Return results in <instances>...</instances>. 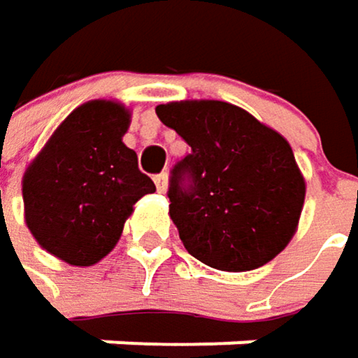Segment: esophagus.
<instances>
[{"label":"esophagus","instance_id":"obj_1","mask_svg":"<svg viewBox=\"0 0 358 358\" xmlns=\"http://www.w3.org/2000/svg\"><path fill=\"white\" fill-rule=\"evenodd\" d=\"M154 183H156V189H158V192H166V187H169V175H166V173L156 175V177H154Z\"/></svg>","mask_w":358,"mask_h":358}]
</instances>
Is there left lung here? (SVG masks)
Segmentation results:
<instances>
[{
  "label": "left lung",
  "mask_w": 358,
  "mask_h": 358,
  "mask_svg": "<svg viewBox=\"0 0 358 358\" xmlns=\"http://www.w3.org/2000/svg\"><path fill=\"white\" fill-rule=\"evenodd\" d=\"M156 114L192 148L169 185L185 250L236 273L273 261L296 234L306 192L289 143L227 101H171Z\"/></svg>",
  "instance_id": "8db88e82"
}]
</instances>
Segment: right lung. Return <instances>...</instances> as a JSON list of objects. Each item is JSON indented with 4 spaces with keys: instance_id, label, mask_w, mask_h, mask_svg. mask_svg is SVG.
<instances>
[{
    "instance_id": "right-lung-1",
    "label": "right lung",
    "mask_w": 358,
    "mask_h": 358,
    "mask_svg": "<svg viewBox=\"0 0 358 358\" xmlns=\"http://www.w3.org/2000/svg\"><path fill=\"white\" fill-rule=\"evenodd\" d=\"M131 114L93 99L73 110L22 177L24 221L50 255L75 267L101 261L118 242L133 204L156 192L122 143Z\"/></svg>"
}]
</instances>
